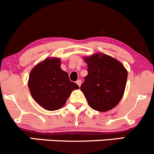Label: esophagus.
<instances>
[{"mask_svg":"<svg viewBox=\"0 0 154 154\" xmlns=\"http://www.w3.org/2000/svg\"><path fill=\"white\" fill-rule=\"evenodd\" d=\"M76 84L79 85V87L81 86V84H82V81L81 80H77L76 81Z\"/></svg>","mask_w":154,"mask_h":154,"instance_id":"34e87169","label":"esophagus"}]
</instances>
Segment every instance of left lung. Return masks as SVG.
Segmentation results:
<instances>
[{
    "mask_svg": "<svg viewBox=\"0 0 154 154\" xmlns=\"http://www.w3.org/2000/svg\"><path fill=\"white\" fill-rule=\"evenodd\" d=\"M88 74L81 85L90 107L107 112L118 104L124 95L127 71L124 65L104 54L85 57Z\"/></svg>",
    "mask_w": 154,
    "mask_h": 154,
    "instance_id": "8db88e82",
    "label": "left lung"
}]
</instances>
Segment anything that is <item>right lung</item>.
Listing matches in <instances>:
<instances>
[{
	"label": "right lung",
	"mask_w": 154,
	"mask_h": 154,
	"mask_svg": "<svg viewBox=\"0 0 154 154\" xmlns=\"http://www.w3.org/2000/svg\"><path fill=\"white\" fill-rule=\"evenodd\" d=\"M28 88L33 100L42 108L54 111L64 106L73 90L79 89L60 68L59 58H47L36 65L29 75Z\"/></svg>",
	"instance_id": "add662e5"
}]
</instances>
